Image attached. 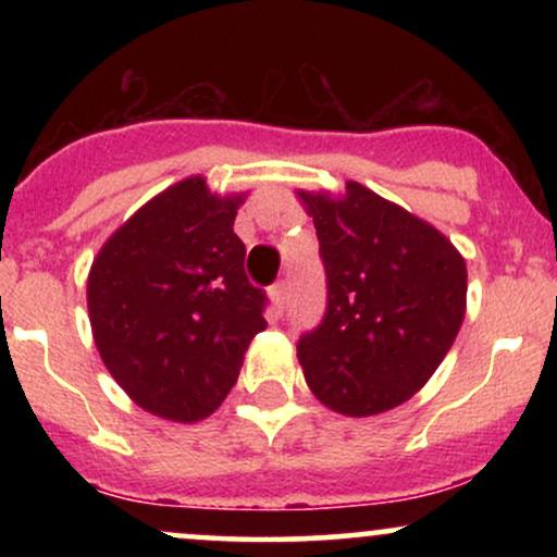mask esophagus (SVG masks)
<instances>
[{
	"label": "esophagus",
	"instance_id": "1",
	"mask_svg": "<svg viewBox=\"0 0 557 557\" xmlns=\"http://www.w3.org/2000/svg\"><path fill=\"white\" fill-rule=\"evenodd\" d=\"M270 298H272V306H274V309H277V311H283V309H285V300H287V283H285V280H283V283L272 285Z\"/></svg>",
	"mask_w": 557,
	"mask_h": 557
}]
</instances>
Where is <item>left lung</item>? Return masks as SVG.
<instances>
[{
  "instance_id": "1",
  "label": "left lung",
  "mask_w": 557,
  "mask_h": 557,
  "mask_svg": "<svg viewBox=\"0 0 557 557\" xmlns=\"http://www.w3.org/2000/svg\"><path fill=\"white\" fill-rule=\"evenodd\" d=\"M327 270V314L298 341L330 411L376 417L419 393L466 317V259L450 238L367 185L296 190Z\"/></svg>"
}]
</instances>
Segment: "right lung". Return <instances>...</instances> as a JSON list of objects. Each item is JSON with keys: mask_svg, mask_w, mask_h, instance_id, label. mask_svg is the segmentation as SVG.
I'll return each mask as SVG.
<instances>
[{"mask_svg": "<svg viewBox=\"0 0 557 557\" xmlns=\"http://www.w3.org/2000/svg\"><path fill=\"white\" fill-rule=\"evenodd\" d=\"M246 194L190 175L127 216L88 272V319L107 372L144 411L177 424L212 417L264 322L233 233Z\"/></svg>", "mask_w": 557, "mask_h": 557, "instance_id": "1", "label": "right lung"}]
</instances>
